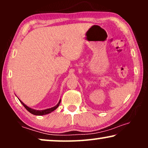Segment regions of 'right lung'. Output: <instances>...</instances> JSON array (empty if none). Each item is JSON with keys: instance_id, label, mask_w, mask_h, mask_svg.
Masks as SVG:
<instances>
[{"instance_id": "add662e5", "label": "right lung", "mask_w": 148, "mask_h": 148, "mask_svg": "<svg viewBox=\"0 0 148 148\" xmlns=\"http://www.w3.org/2000/svg\"><path fill=\"white\" fill-rule=\"evenodd\" d=\"M19 101H20V102H21V104L23 105V106L26 108V110H27V111H29L30 113H32V114L39 115V116H40V115H44V114H49V113L52 112V111H54V110H56V109L58 107V106H59V104H60V101H61V100H60L59 102H58V104H56L55 106L52 107V108H50L46 109V110H34V109H32L31 108H29V107H28L27 106H26V105L24 104L23 102H21V101L20 100H19Z\"/></svg>"}]
</instances>
